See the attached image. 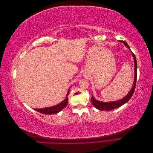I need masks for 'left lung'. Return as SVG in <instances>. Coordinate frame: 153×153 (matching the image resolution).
Segmentation results:
<instances>
[{"label":"left lung","instance_id":"8db88e82","mask_svg":"<svg viewBox=\"0 0 153 153\" xmlns=\"http://www.w3.org/2000/svg\"><path fill=\"white\" fill-rule=\"evenodd\" d=\"M122 42L125 45L126 47H127L129 50V47L126 41H122ZM132 55L134 59V61H135V78H134V84L133 86L131 88V89L130 91L129 92V93L124 97V98L122 100H120L117 101H113V102H108V103H105V102H101V101H97L95 100L93 96H92L91 97V102L92 105H94V107H96L97 109L100 110H105V111H108V110H112L115 108H117L119 106H122L124 103H126V102L129 100L131 98L132 95L133 94L134 92H135V86H136V82H137V60L136 57L135 56V54H134L132 52Z\"/></svg>","mask_w":153,"mask_h":153}]
</instances>
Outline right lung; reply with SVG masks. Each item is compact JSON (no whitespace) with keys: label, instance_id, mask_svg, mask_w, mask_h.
Wrapping results in <instances>:
<instances>
[{"label":"right lung","instance_id":"add662e5","mask_svg":"<svg viewBox=\"0 0 153 153\" xmlns=\"http://www.w3.org/2000/svg\"><path fill=\"white\" fill-rule=\"evenodd\" d=\"M69 90L70 89H69L68 91V94L66 97L65 100H64L61 103L58 104L57 105H55L54 106H52V107H48V108H39V109H34L35 110L38 111V112L42 113L44 114H57L60 111H61L64 108L66 107V106L68 104V96L69 94Z\"/></svg>","mask_w":153,"mask_h":153}]
</instances>
